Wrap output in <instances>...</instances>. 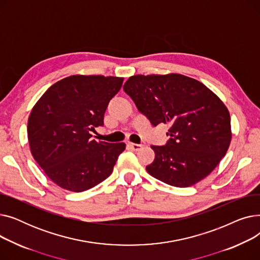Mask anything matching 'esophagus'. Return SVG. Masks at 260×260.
<instances>
[{
	"mask_svg": "<svg viewBox=\"0 0 260 260\" xmlns=\"http://www.w3.org/2000/svg\"><path fill=\"white\" fill-rule=\"evenodd\" d=\"M128 146L133 149V151H139L140 148L143 147L142 144H137V143H128Z\"/></svg>",
	"mask_w": 260,
	"mask_h": 260,
	"instance_id": "34e87169",
	"label": "esophagus"
}]
</instances>
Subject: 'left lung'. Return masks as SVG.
Returning <instances> with one entry per match:
<instances>
[{
	"mask_svg": "<svg viewBox=\"0 0 260 260\" xmlns=\"http://www.w3.org/2000/svg\"><path fill=\"white\" fill-rule=\"evenodd\" d=\"M123 89L154 126L170 125L166 145H152L146 167L154 178L177 187L194 185L218 166L231 143V118L217 95L179 74L137 75Z\"/></svg>",
	"mask_w": 260,
	"mask_h": 260,
	"instance_id": "1",
	"label": "left lung"
}]
</instances>
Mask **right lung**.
Here are the masks:
<instances>
[{"mask_svg": "<svg viewBox=\"0 0 260 260\" xmlns=\"http://www.w3.org/2000/svg\"><path fill=\"white\" fill-rule=\"evenodd\" d=\"M123 78L75 75L51 85L34 106L27 134L38 165L57 185L80 193L113 173L124 143L97 142L107 105Z\"/></svg>", "mask_w": 260, "mask_h": 260, "instance_id": "1", "label": "right lung"}]
</instances>
